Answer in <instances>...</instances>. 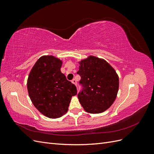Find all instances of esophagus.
I'll return each instance as SVG.
<instances>
[{
	"label": "esophagus",
	"mask_w": 154,
	"mask_h": 154,
	"mask_svg": "<svg viewBox=\"0 0 154 154\" xmlns=\"http://www.w3.org/2000/svg\"><path fill=\"white\" fill-rule=\"evenodd\" d=\"M71 82L73 83V84L76 85V80H75V79H73V80L71 81Z\"/></svg>",
	"instance_id": "1"
}]
</instances>
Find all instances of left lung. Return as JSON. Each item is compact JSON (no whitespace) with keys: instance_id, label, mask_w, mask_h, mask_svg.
<instances>
[{"instance_id":"1","label":"left lung","mask_w":154,"mask_h":154,"mask_svg":"<svg viewBox=\"0 0 154 154\" xmlns=\"http://www.w3.org/2000/svg\"><path fill=\"white\" fill-rule=\"evenodd\" d=\"M78 74L81 76L82 90L78 97L83 109L99 114L113 104L119 89V77L105 60L94 56L79 62Z\"/></svg>"}]
</instances>
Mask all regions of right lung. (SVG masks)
<instances>
[{"label": "right lung", "instance_id": "add662e5", "mask_svg": "<svg viewBox=\"0 0 154 154\" xmlns=\"http://www.w3.org/2000/svg\"><path fill=\"white\" fill-rule=\"evenodd\" d=\"M62 61L52 55L41 57L29 72L27 91L32 104L49 118L62 117L68 110L76 86L67 80L60 69Z\"/></svg>", "mask_w": 154, "mask_h": 154}]
</instances>
